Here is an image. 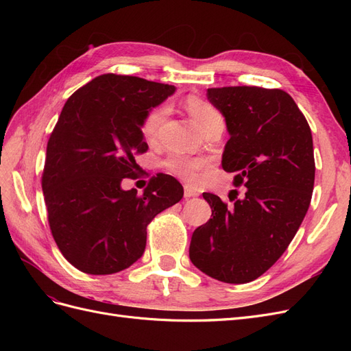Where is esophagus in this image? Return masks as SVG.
<instances>
[{
  "instance_id": "1",
  "label": "esophagus",
  "mask_w": 351,
  "mask_h": 351,
  "mask_svg": "<svg viewBox=\"0 0 351 351\" xmlns=\"http://www.w3.org/2000/svg\"><path fill=\"white\" fill-rule=\"evenodd\" d=\"M199 193L196 192V190H193V189H190L189 186H186L184 187V197L186 199H190V197H195V196H197Z\"/></svg>"
}]
</instances>
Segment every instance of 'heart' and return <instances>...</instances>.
Segmentation results:
<instances>
[{
    "mask_svg": "<svg viewBox=\"0 0 351 351\" xmlns=\"http://www.w3.org/2000/svg\"><path fill=\"white\" fill-rule=\"evenodd\" d=\"M186 107L200 129H204V127L212 120L222 119L221 114L218 112V110L214 107V105L200 98H195V97L187 98ZM167 114H168L167 105H156V107L151 108L146 112L145 119L142 121V133L146 141L156 139L159 129H161V125L167 119ZM204 165L205 162L202 161V159H190L180 155L169 156L165 161V167L169 169V171L177 174L178 177H182L189 183L196 182L199 169L204 168Z\"/></svg>",
    "mask_w": 351,
    "mask_h": 351,
    "instance_id": "1",
    "label": "heart"
}]
</instances>
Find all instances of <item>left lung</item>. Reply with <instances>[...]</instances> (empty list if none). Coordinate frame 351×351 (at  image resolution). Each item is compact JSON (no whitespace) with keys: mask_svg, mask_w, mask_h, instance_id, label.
Listing matches in <instances>:
<instances>
[{"mask_svg":"<svg viewBox=\"0 0 351 351\" xmlns=\"http://www.w3.org/2000/svg\"><path fill=\"white\" fill-rule=\"evenodd\" d=\"M226 117L230 139L222 168L244 184L232 206L204 193L212 218L195 230L189 256L197 269L228 284L259 278L289 247L311 205L315 158L311 127L281 89H208ZM230 199V200H234Z\"/></svg>","mask_w":351,"mask_h":351,"instance_id":"obj_1","label":"left lung"}]
</instances>
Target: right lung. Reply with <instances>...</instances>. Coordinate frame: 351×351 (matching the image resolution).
<instances>
[{
    "label": "right lung",
    "mask_w": 351,
    "mask_h": 351,
    "mask_svg": "<svg viewBox=\"0 0 351 351\" xmlns=\"http://www.w3.org/2000/svg\"><path fill=\"white\" fill-rule=\"evenodd\" d=\"M176 90L136 76L102 74L74 92L47 145L42 192L60 252L74 268L110 275L129 268L146 247L147 224L183 197L168 174L143 195L123 190L136 177L134 156L147 151L146 112Z\"/></svg>",
    "instance_id": "add662e5"
}]
</instances>
